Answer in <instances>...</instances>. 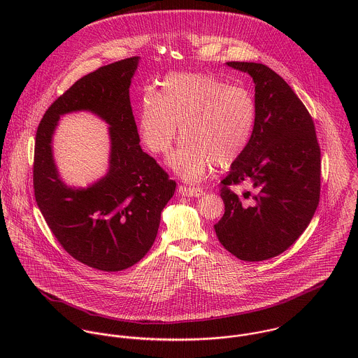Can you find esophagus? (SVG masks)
Masks as SVG:
<instances>
[{"label": "esophagus", "instance_id": "1", "mask_svg": "<svg viewBox=\"0 0 358 358\" xmlns=\"http://www.w3.org/2000/svg\"><path fill=\"white\" fill-rule=\"evenodd\" d=\"M179 194L186 197H200L203 196V189L200 187H190V186H179Z\"/></svg>", "mask_w": 358, "mask_h": 358}]
</instances>
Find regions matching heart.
<instances>
[{"instance_id": "b5f03b06", "label": "heart", "mask_w": 358, "mask_h": 358, "mask_svg": "<svg viewBox=\"0 0 358 358\" xmlns=\"http://www.w3.org/2000/svg\"><path fill=\"white\" fill-rule=\"evenodd\" d=\"M256 102L250 90L229 85L206 73H172L159 95L145 94L139 134L146 148L166 155L179 127L185 136L171 166L186 180H199L217 164H236L247 152L256 124Z\"/></svg>"}]
</instances>
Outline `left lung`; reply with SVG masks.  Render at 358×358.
I'll list each match as a JSON object with an SVG mask.
<instances>
[{
  "label": "left lung",
  "mask_w": 358,
  "mask_h": 358,
  "mask_svg": "<svg viewBox=\"0 0 358 358\" xmlns=\"http://www.w3.org/2000/svg\"><path fill=\"white\" fill-rule=\"evenodd\" d=\"M255 83L256 124L244 155L220 182L224 213L213 226L220 244L247 262L287 251L306 230L320 201L321 150L306 106L262 63L227 62ZM248 181L241 199L231 186Z\"/></svg>",
  "instance_id": "obj_1"
}]
</instances>
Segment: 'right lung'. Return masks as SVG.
<instances>
[{
	"mask_svg": "<svg viewBox=\"0 0 358 358\" xmlns=\"http://www.w3.org/2000/svg\"><path fill=\"white\" fill-rule=\"evenodd\" d=\"M139 57H128L84 76L52 103L38 124L33 186L37 205L63 250L102 271H121L146 255L157 237L161 210L176 182L139 146L129 101ZM90 109L110 125V169L98 184L74 191L58 179L50 139L62 113Z\"/></svg>",
	"mask_w": 358,
	"mask_h": 358,
	"instance_id": "obj_1",
	"label": "right lung"
}]
</instances>
